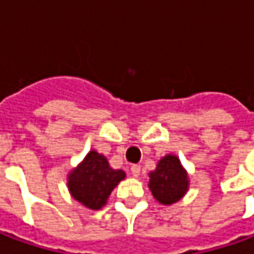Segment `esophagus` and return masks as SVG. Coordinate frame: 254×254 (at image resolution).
Wrapping results in <instances>:
<instances>
[{
    "instance_id": "obj_1",
    "label": "esophagus",
    "mask_w": 254,
    "mask_h": 254,
    "mask_svg": "<svg viewBox=\"0 0 254 254\" xmlns=\"http://www.w3.org/2000/svg\"><path fill=\"white\" fill-rule=\"evenodd\" d=\"M140 172H141V167H140V165H132L131 174L134 175V177H138V175H140Z\"/></svg>"
}]
</instances>
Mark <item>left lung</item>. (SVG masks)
<instances>
[{
  "mask_svg": "<svg viewBox=\"0 0 254 254\" xmlns=\"http://www.w3.org/2000/svg\"><path fill=\"white\" fill-rule=\"evenodd\" d=\"M148 188L152 196L162 205H172L187 193L190 180L177 155H165L150 172Z\"/></svg>",
  "mask_w": 254,
  "mask_h": 254,
  "instance_id": "left-lung-1",
  "label": "left lung"
}]
</instances>
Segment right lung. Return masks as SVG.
<instances>
[{"mask_svg":"<svg viewBox=\"0 0 254 254\" xmlns=\"http://www.w3.org/2000/svg\"><path fill=\"white\" fill-rule=\"evenodd\" d=\"M124 178V171L113 170L104 155L92 150L67 175V188L77 202L97 210L106 205L112 190Z\"/></svg>","mask_w":254,"mask_h":254,"instance_id":"right-lung-1","label":"right lung"}]
</instances>
